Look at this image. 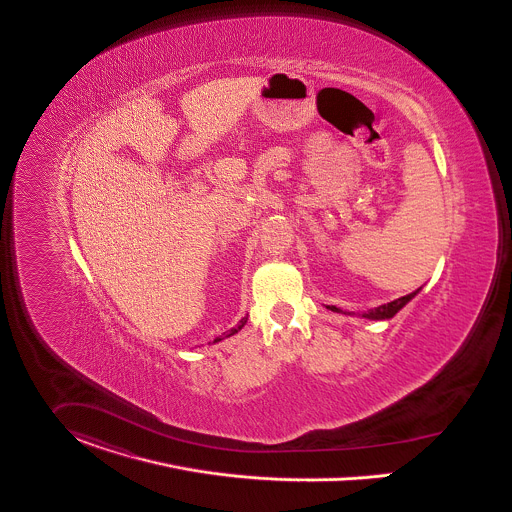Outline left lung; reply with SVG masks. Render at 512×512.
Instances as JSON below:
<instances>
[{
  "label": "left lung",
  "mask_w": 512,
  "mask_h": 512,
  "mask_svg": "<svg viewBox=\"0 0 512 512\" xmlns=\"http://www.w3.org/2000/svg\"><path fill=\"white\" fill-rule=\"evenodd\" d=\"M419 293V289L417 291H413V293H409V295H404V297H400V299H396V301H392V303H386V305H380V307L371 308L369 312H363L361 316L363 318H369V320H388V318H392L400 308L406 307L409 301L415 297ZM330 310H334V312H341L338 307H328Z\"/></svg>",
  "instance_id": "8db88e82"
}]
</instances>
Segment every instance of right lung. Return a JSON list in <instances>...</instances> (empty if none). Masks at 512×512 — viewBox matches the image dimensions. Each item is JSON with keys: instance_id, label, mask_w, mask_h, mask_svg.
<instances>
[{"instance_id": "1", "label": "right lung", "mask_w": 512, "mask_h": 512, "mask_svg": "<svg viewBox=\"0 0 512 512\" xmlns=\"http://www.w3.org/2000/svg\"><path fill=\"white\" fill-rule=\"evenodd\" d=\"M246 320H248V316H244V318H240V322H239V324H237V326H235V328H231V330H229V332H225V334H223V336H221V338H217V340H215V341H221V340H225V338H231V336H235V334H237V332H240V330H242V326H244V324H246Z\"/></svg>"}]
</instances>
